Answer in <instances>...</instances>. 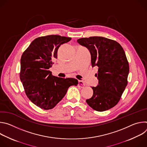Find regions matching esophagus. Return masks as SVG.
<instances>
[{"instance_id":"esophagus-1","label":"esophagus","mask_w":147,"mask_h":147,"mask_svg":"<svg viewBox=\"0 0 147 147\" xmlns=\"http://www.w3.org/2000/svg\"><path fill=\"white\" fill-rule=\"evenodd\" d=\"M78 87L80 88H83L85 86V84H84V82L81 80H78Z\"/></svg>"}]
</instances>
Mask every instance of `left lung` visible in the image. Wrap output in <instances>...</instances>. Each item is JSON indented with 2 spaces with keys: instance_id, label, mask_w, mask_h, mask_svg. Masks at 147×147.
Here are the masks:
<instances>
[{
  "instance_id": "obj_1",
  "label": "left lung",
  "mask_w": 147,
  "mask_h": 147,
  "mask_svg": "<svg viewBox=\"0 0 147 147\" xmlns=\"http://www.w3.org/2000/svg\"><path fill=\"white\" fill-rule=\"evenodd\" d=\"M77 42L90 52L92 67L98 68L96 87L92 96L86 100L93 109L103 112L119 101L127 84L129 63L121 46L116 41L102 36L78 39Z\"/></svg>"
}]
</instances>
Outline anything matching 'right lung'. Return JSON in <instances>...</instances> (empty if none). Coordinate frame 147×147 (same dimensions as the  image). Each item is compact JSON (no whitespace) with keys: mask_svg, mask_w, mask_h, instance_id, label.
Segmentation results:
<instances>
[{"mask_svg":"<svg viewBox=\"0 0 147 147\" xmlns=\"http://www.w3.org/2000/svg\"><path fill=\"white\" fill-rule=\"evenodd\" d=\"M71 38L57 35L35 39L21 57L20 80L28 99L36 106L45 110L53 108L71 86H77L73 78L53 76L49 70L57 57L60 46Z\"/></svg>","mask_w":147,"mask_h":147,"instance_id":"obj_1","label":"right lung"}]
</instances>
